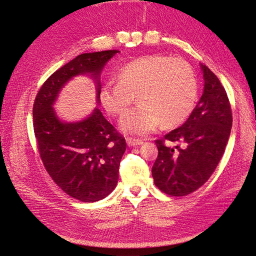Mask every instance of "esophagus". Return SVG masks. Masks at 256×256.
Returning a JSON list of instances; mask_svg holds the SVG:
<instances>
[{
	"label": "esophagus",
	"mask_w": 256,
	"mask_h": 256,
	"mask_svg": "<svg viewBox=\"0 0 256 256\" xmlns=\"http://www.w3.org/2000/svg\"><path fill=\"white\" fill-rule=\"evenodd\" d=\"M126 143L128 146H138V145L143 144V140L138 138H126Z\"/></svg>",
	"instance_id": "34e87169"
}]
</instances>
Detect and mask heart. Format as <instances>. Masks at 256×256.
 Wrapping results in <instances>:
<instances>
[{"mask_svg":"<svg viewBox=\"0 0 256 256\" xmlns=\"http://www.w3.org/2000/svg\"><path fill=\"white\" fill-rule=\"evenodd\" d=\"M118 84L103 86L100 102L113 116H124L137 96L140 104L121 121L131 134H146L160 125L172 128L186 121L197 99V80L192 66L182 59L148 55L125 64Z\"/></svg>","mask_w":256,"mask_h":256,"instance_id":"b5f03b06","label":"heart"}]
</instances>
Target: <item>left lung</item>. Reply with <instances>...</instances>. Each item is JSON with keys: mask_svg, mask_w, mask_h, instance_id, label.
Instances as JSON below:
<instances>
[{"mask_svg": "<svg viewBox=\"0 0 256 256\" xmlns=\"http://www.w3.org/2000/svg\"><path fill=\"white\" fill-rule=\"evenodd\" d=\"M204 90L180 128L156 140L158 155L152 168L155 186L174 197L196 192L208 180L224 153L232 126L231 104L218 77L206 66ZM177 142L175 148L166 142Z\"/></svg>", "mask_w": 256, "mask_h": 256, "instance_id": "8db88e82", "label": "left lung"}]
</instances>
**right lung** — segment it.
<instances>
[{
  "mask_svg": "<svg viewBox=\"0 0 256 256\" xmlns=\"http://www.w3.org/2000/svg\"><path fill=\"white\" fill-rule=\"evenodd\" d=\"M118 52L81 54L42 84L32 106V126L42 165L62 192L82 202L99 201L116 187L126 143L99 108L81 122L62 123L52 106L69 79L86 72L94 74L96 79L103 66Z\"/></svg>",
  "mask_w": 256,
  "mask_h": 256,
  "instance_id": "obj_1",
  "label": "right lung"
}]
</instances>
